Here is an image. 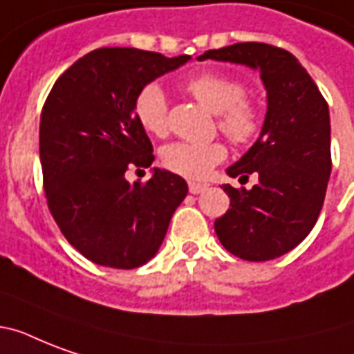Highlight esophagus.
<instances>
[{
	"label": "esophagus",
	"instance_id": "obj_1",
	"mask_svg": "<svg viewBox=\"0 0 354 354\" xmlns=\"http://www.w3.org/2000/svg\"><path fill=\"white\" fill-rule=\"evenodd\" d=\"M207 185L205 183H196V182H189V193L191 194H200L204 193Z\"/></svg>",
	"mask_w": 354,
	"mask_h": 354
}]
</instances>
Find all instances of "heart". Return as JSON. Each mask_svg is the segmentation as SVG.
Returning <instances> with one entry per match:
<instances>
[{
	"label": "heart",
	"mask_w": 354,
	"mask_h": 354,
	"mask_svg": "<svg viewBox=\"0 0 354 354\" xmlns=\"http://www.w3.org/2000/svg\"><path fill=\"white\" fill-rule=\"evenodd\" d=\"M183 88L200 104L216 113V127L233 145H252L263 132V110L246 97V84L241 79L226 73H198L189 77ZM133 113L139 124L152 136L163 138L169 132V102L160 84L150 82L139 90ZM226 156L227 149L221 141H174L161 149L160 158L167 171L189 180H204Z\"/></svg>",
	"instance_id": "b5f03b06"
}]
</instances>
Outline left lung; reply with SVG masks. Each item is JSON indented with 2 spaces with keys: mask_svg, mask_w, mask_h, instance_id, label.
Instances as JSON below:
<instances>
[{
  "mask_svg": "<svg viewBox=\"0 0 354 354\" xmlns=\"http://www.w3.org/2000/svg\"><path fill=\"white\" fill-rule=\"evenodd\" d=\"M213 58L259 69L268 93L263 132L252 149L227 169L257 185H222L230 209L215 221L227 252L244 261H270L290 252L310 233L324 207L330 176L329 106L296 57L263 41L209 49Z\"/></svg>",
  "mask_w": 354,
  "mask_h": 354,
  "instance_id": "1",
  "label": "left lung"
}]
</instances>
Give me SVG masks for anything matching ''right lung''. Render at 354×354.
<instances>
[{
  "label": "right lung",
  "instance_id": "1",
  "mask_svg": "<svg viewBox=\"0 0 354 354\" xmlns=\"http://www.w3.org/2000/svg\"><path fill=\"white\" fill-rule=\"evenodd\" d=\"M189 58L102 47L66 69L47 95L40 118L47 207L91 263L121 270L149 263L187 194L185 180L169 171L133 183L124 174L154 161L133 113L139 90Z\"/></svg>",
  "mask_w": 354,
  "mask_h": 354
}]
</instances>
